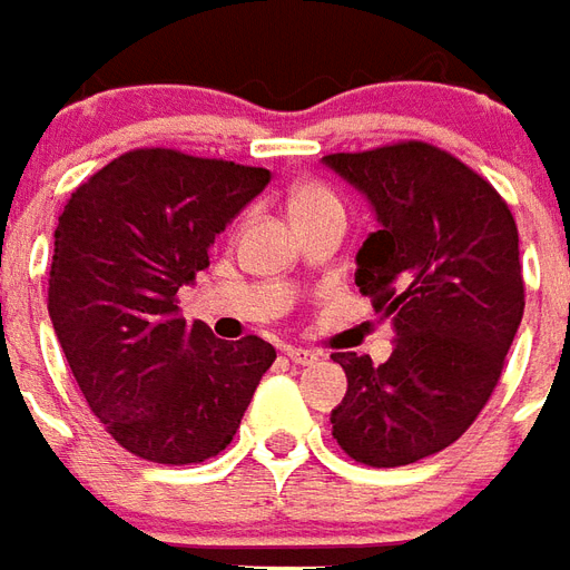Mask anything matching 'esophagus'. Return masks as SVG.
<instances>
[{
    "label": "esophagus",
    "instance_id": "obj_1",
    "mask_svg": "<svg viewBox=\"0 0 570 570\" xmlns=\"http://www.w3.org/2000/svg\"><path fill=\"white\" fill-rule=\"evenodd\" d=\"M284 354L293 360V363H298V366H311V363L321 360V354H317V351H308V347H284Z\"/></svg>",
    "mask_w": 570,
    "mask_h": 570
}]
</instances>
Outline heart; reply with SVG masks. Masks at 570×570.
<instances>
[{"mask_svg":"<svg viewBox=\"0 0 570 570\" xmlns=\"http://www.w3.org/2000/svg\"><path fill=\"white\" fill-rule=\"evenodd\" d=\"M326 200H335L323 186H314V183H305L293 191L289 198V210H305V207H317V204H326Z\"/></svg>","mask_w":570,"mask_h":570,"instance_id":"1","label":"heart"}]
</instances>
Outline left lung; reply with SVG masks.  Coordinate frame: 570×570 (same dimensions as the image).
Segmentation results:
<instances>
[{"mask_svg":"<svg viewBox=\"0 0 570 570\" xmlns=\"http://www.w3.org/2000/svg\"><path fill=\"white\" fill-rule=\"evenodd\" d=\"M323 164L375 210L354 281L396 333L382 366L333 357L347 375L333 436L360 464H415L452 445L501 379L525 311L515 219L491 183L430 142Z\"/></svg>","mask_w":570,"mask_h":570,"instance_id":"8db88e82","label":"left lung"}]
</instances>
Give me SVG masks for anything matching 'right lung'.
Wrapping results in <instances>:
<instances>
[{"mask_svg": "<svg viewBox=\"0 0 570 570\" xmlns=\"http://www.w3.org/2000/svg\"><path fill=\"white\" fill-rule=\"evenodd\" d=\"M268 179L265 167L134 149L60 213L48 314L91 412L137 458L200 464L223 452L277 357L259 335L223 342L176 308Z\"/></svg>", "mask_w": 570, "mask_h": 570, "instance_id": "obj_1", "label": "right lung"}]
</instances>
